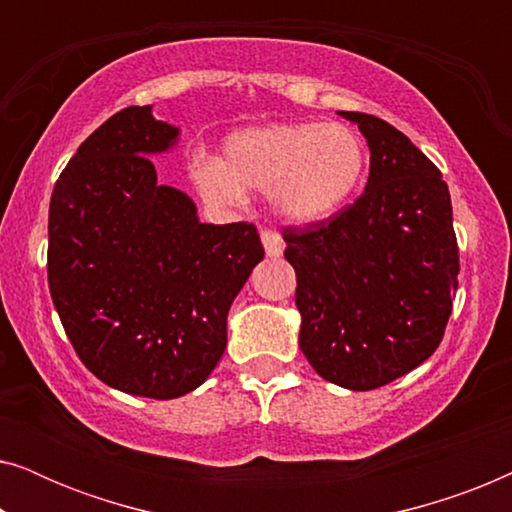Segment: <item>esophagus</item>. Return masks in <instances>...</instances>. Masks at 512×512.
Instances as JSON below:
<instances>
[{"mask_svg": "<svg viewBox=\"0 0 512 512\" xmlns=\"http://www.w3.org/2000/svg\"><path fill=\"white\" fill-rule=\"evenodd\" d=\"M261 242H263L265 254H268L270 258H279L284 254V240H282V235L275 233V230H263Z\"/></svg>", "mask_w": 512, "mask_h": 512, "instance_id": "esophagus-1", "label": "esophagus"}]
</instances>
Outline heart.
I'll list each match as a JSON object with an SVG mask.
<instances>
[{
  "label": "heart",
  "instance_id": "heart-1",
  "mask_svg": "<svg viewBox=\"0 0 512 512\" xmlns=\"http://www.w3.org/2000/svg\"><path fill=\"white\" fill-rule=\"evenodd\" d=\"M366 170V146L342 123H272L233 132L223 158L191 167L202 198L235 207L247 193H270L279 216L293 223L331 219L356 193Z\"/></svg>",
  "mask_w": 512,
  "mask_h": 512
}]
</instances>
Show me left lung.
I'll list each match as a JSON object with an SVG mask.
<instances>
[{"instance_id": "1", "label": "left lung", "mask_w": 512, "mask_h": 512, "mask_svg": "<svg viewBox=\"0 0 512 512\" xmlns=\"http://www.w3.org/2000/svg\"><path fill=\"white\" fill-rule=\"evenodd\" d=\"M370 149L366 191L333 219L286 228L298 277V345L324 380L377 389L436 352L452 314L459 247L443 174L382 118L338 111Z\"/></svg>"}]
</instances>
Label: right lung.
<instances>
[{
    "label": "right lung",
    "instance_id": "add662e5",
    "mask_svg": "<svg viewBox=\"0 0 512 512\" xmlns=\"http://www.w3.org/2000/svg\"><path fill=\"white\" fill-rule=\"evenodd\" d=\"M179 142L151 104L102 123L55 181L48 286L97 380L167 401L198 389L223 356L228 310L265 251L251 223H200L151 156Z\"/></svg>",
    "mask_w": 512,
    "mask_h": 512
}]
</instances>
